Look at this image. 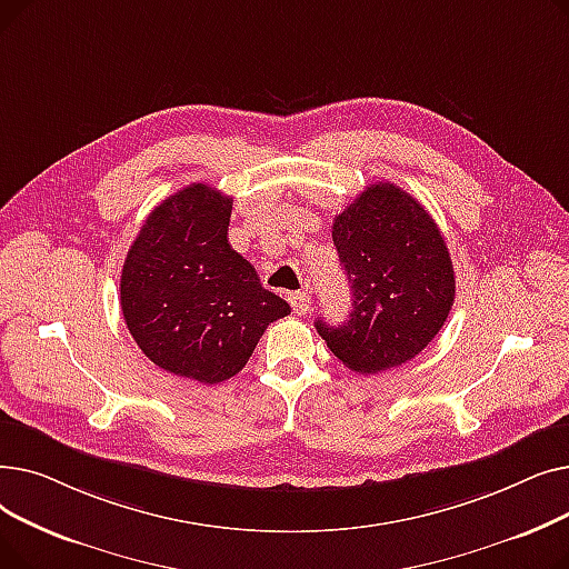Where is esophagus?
<instances>
[{"instance_id": "obj_1", "label": "esophagus", "mask_w": 569, "mask_h": 569, "mask_svg": "<svg viewBox=\"0 0 569 569\" xmlns=\"http://www.w3.org/2000/svg\"><path fill=\"white\" fill-rule=\"evenodd\" d=\"M288 302L297 316H305L311 309V295L307 290H297L288 297Z\"/></svg>"}]
</instances>
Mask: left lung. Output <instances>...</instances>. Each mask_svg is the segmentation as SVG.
I'll return each mask as SVG.
<instances>
[{
  "instance_id": "left-lung-1",
  "label": "left lung",
  "mask_w": 569,
  "mask_h": 569,
  "mask_svg": "<svg viewBox=\"0 0 569 569\" xmlns=\"http://www.w3.org/2000/svg\"><path fill=\"white\" fill-rule=\"evenodd\" d=\"M352 290L350 318L316 330L357 373L401 367L440 332L455 305V267L427 209L390 182L369 184L335 219Z\"/></svg>"
}]
</instances>
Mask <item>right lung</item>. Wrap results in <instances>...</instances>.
Wrapping results in <instances>:
<instances>
[{
    "mask_svg": "<svg viewBox=\"0 0 569 569\" xmlns=\"http://www.w3.org/2000/svg\"><path fill=\"white\" fill-rule=\"evenodd\" d=\"M232 198L191 184L149 212L127 253L119 302L159 369L217 385L244 369L269 322L290 313L228 242Z\"/></svg>",
    "mask_w": 569,
    "mask_h": 569,
    "instance_id": "right-lung-1",
    "label": "right lung"
}]
</instances>
